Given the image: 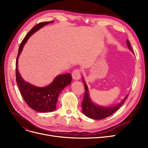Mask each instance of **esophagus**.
I'll use <instances>...</instances> for the list:
<instances>
[{
  "mask_svg": "<svg viewBox=\"0 0 148 148\" xmlns=\"http://www.w3.org/2000/svg\"><path fill=\"white\" fill-rule=\"evenodd\" d=\"M72 77L74 80H79L80 78V71L79 69L74 70L72 73Z\"/></svg>",
  "mask_w": 148,
  "mask_h": 148,
  "instance_id": "34e87169",
  "label": "esophagus"
}]
</instances>
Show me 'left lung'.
I'll return each mask as SVG.
<instances>
[{
  "mask_svg": "<svg viewBox=\"0 0 148 148\" xmlns=\"http://www.w3.org/2000/svg\"><path fill=\"white\" fill-rule=\"evenodd\" d=\"M127 44L129 50L134 53V50L131 48L130 42L128 40H127ZM82 81L84 83V85L85 89L84 98L82 103V110L84 115H86L87 117L89 118L99 120L108 117V116H111L119 109L128 97V95H127L119 104L112 107H102L97 106L92 101V100L90 98L88 86L83 79Z\"/></svg>",
  "mask_w": 148,
  "mask_h": 148,
  "instance_id": "8db88e82",
  "label": "left lung"
}]
</instances>
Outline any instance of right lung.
Segmentation results:
<instances>
[{"instance_id":"add662e5","label":"right lung","mask_w":148,"mask_h":148,"mask_svg":"<svg viewBox=\"0 0 148 148\" xmlns=\"http://www.w3.org/2000/svg\"><path fill=\"white\" fill-rule=\"evenodd\" d=\"M53 22V21L40 23L29 31L20 45L15 64L16 82L21 96L29 107L41 113L51 112L56 109L60 93L71 83V75L69 73L59 75L49 86L43 88L37 87L22 79L18 70V59L29 37L44 26Z\"/></svg>"}]
</instances>
